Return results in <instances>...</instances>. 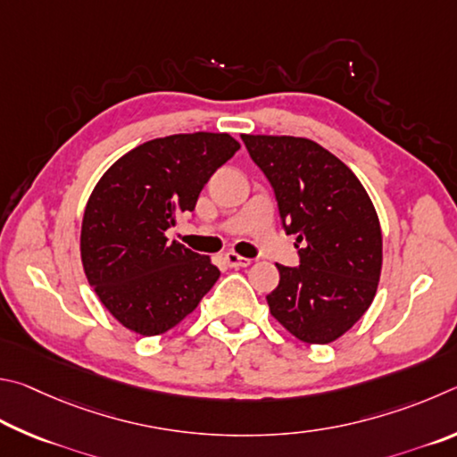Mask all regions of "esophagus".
Listing matches in <instances>:
<instances>
[{
	"label": "esophagus",
	"mask_w": 457,
	"mask_h": 457,
	"mask_svg": "<svg viewBox=\"0 0 457 457\" xmlns=\"http://www.w3.org/2000/svg\"><path fill=\"white\" fill-rule=\"evenodd\" d=\"M224 261H227V265L233 267V269H241V267H249L251 265V259H245V257H241V254H237V253H227V254H224Z\"/></svg>",
	"instance_id": "obj_1"
}]
</instances>
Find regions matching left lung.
I'll list each match as a JSON object with an SVG mask.
<instances>
[{"mask_svg":"<svg viewBox=\"0 0 457 457\" xmlns=\"http://www.w3.org/2000/svg\"><path fill=\"white\" fill-rule=\"evenodd\" d=\"M241 138L275 190L287 235L303 243L299 267L277 265L281 281L267 295L270 315L305 343L339 339L378 291L381 227L371 198L351 168L313 140Z\"/></svg>","mask_w":457,"mask_h":457,"instance_id":"8db88e82","label":"left lung"}]
</instances>
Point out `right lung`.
<instances>
[{"instance_id":"right-lung-1","label":"right lung","mask_w":457,"mask_h":457,"mask_svg":"<svg viewBox=\"0 0 457 457\" xmlns=\"http://www.w3.org/2000/svg\"><path fill=\"white\" fill-rule=\"evenodd\" d=\"M238 148L228 134L166 136L128 152L96 184L79 237L84 273L126 329L166 333L220 277L206 254L170 243L166 230L195 211L208 179Z\"/></svg>"}]
</instances>
